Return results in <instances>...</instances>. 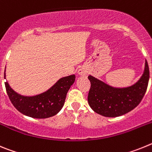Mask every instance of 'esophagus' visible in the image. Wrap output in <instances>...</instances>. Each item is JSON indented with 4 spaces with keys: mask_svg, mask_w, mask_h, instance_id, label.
Wrapping results in <instances>:
<instances>
[{
    "mask_svg": "<svg viewBox=\"0 0 152 152\" xmlns=\"http://www.w3.org/2000/svg\"><path fill=\"white\" fill-rule=\"evenodd\" d=\"M77 73H78V75H80V76L84 77V76H87V75H88V71H87V69H85L84 68H80V69L77 71Z\"/></svg>",
    "mask_w": 152,
    "mask_h": 152,
    "instance_id": "34e87169",
    "label": "esophagus"
}]
</instances>
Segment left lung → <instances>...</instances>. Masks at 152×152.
I'll list each match as a JSON object with an SVG mask.
<instances>
[{
	"instance_id": "left-lung-1",
	"label": "left lung",
	"mask_w": 152,
	"mask_h": 152,
	"mask_svg": "<svg viewBox=\"0 0 152 152\" xmlns=\"http://www.w3.org/2000/svg\"><path fill=\"white\" fill-rule=\"evenodd\" d=\"M88 79L91 85L88 100L91 109L106 117H116L132 110L142 101L148 84L149 68L145 61L142 77L127 88H113L91 75Z\"/></svg>"
}]
</instances>
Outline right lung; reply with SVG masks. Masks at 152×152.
I'll list each match as a JSON object with an SVG mask.
<instances>
[{"mask_svg": "<svg viewBox=\"0 0 152 152\" xmlns=\"http://www.w3.org/2000/svg\"><path fill=\"white\" fill-rule=\"evenodd\" d=\"M75 80V75L61 77L48 91L32 96L19 94L10 88L7 81L4 84L9 99L19 112L29 117L45 119L55 116L61 110L67 93Z\"/></svg>", "mask_w": 152, "mask_h": 152, "instance_id": "1", "label": "right lung"}]
</instances>
